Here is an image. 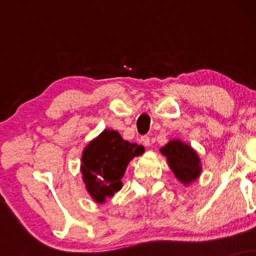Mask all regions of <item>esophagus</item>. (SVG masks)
<instances>
[{"label":"esophagus","mask_w":256,"mask_h":256,"mask_svg":"<svg viewBox=\"0 0 256 256\" xmlns=\"http://www.w3.org/2000/svg\"><path fill=\"white\" fill-rule=\"evenodd\" d=\"M140 140H142V143L146 146H150V138H149L148 136H142V137H140Z\"/></svg>","instance_id":"1"}]
</instances>
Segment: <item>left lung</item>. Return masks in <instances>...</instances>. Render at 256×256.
<instances>
[{
	"instance_id": "left-lung-1",
	"label": "left lung",
	"mask_w": 256,
	"mask_h": 256,
	"mask_svg": "<svg viewBox=\"0 0 256 256\" xmlns=\"http://www.w3.org/2000/svg\"><path fill=\"white\" fill-rule=\"evenodd\" d=\"M161 154L167 158L170 168L179 182L189 185L201 174V161L194 149L180 140H170L160 149Z\"/></svg>"
}]
</instances>
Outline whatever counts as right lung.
Instances as JSON below:
<instances>
[{
	"label": "right lung",
	"mask_w": 256,
	"mask_h": 256,
	"mask_svg": "<svg viewBox=\"0 0 256 256\" xmlns=\"http://www.w3.org/2000/svg\"><path fill=\"white\" fill-rule=\"evenodd\" d=\"M144 152V146L124 140L119 132L104 130L85 146L80 171L88 192L98 204H104L122 189L128 162Z\"/></svg>",
	"instance_id": "1"
}]
</instances>
